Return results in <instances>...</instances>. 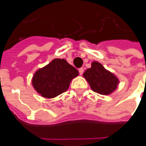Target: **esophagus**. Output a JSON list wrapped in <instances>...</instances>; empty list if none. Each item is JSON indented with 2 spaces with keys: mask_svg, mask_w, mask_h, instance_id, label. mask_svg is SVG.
<instances>
[{
  "mask_svg": "<svg viewBox=\"0 0 146 146\" xmlns=\"http://www.w3.org/2000/svg\"><path fill=\"white\" fill-rule=\"evenodd\" d=\"M79 73H80V75H82V74L84 73V68H83V67L79 69Z\"/></svg>",
  "mask_w": 146,
  "mask_h": 146,
  "instance_id": "34e87169",
  "label": "esophagus"
}]
</instances>
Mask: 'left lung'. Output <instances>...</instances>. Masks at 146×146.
<instances>
[{
	"label": "left lung",
	"mask_w": 146,
	"mask_h": 146,
	"mask_svg": "<svg viewBox=\"0 0 146 146\" xmlns=\"http://www.w3.org/2000/svg\"><path fill=\"white\" fill-rule=\"evenodd\" d=\"M84 77L95 93L102 95H108L114 92L119 84L117 77L106 70L98 62H93L92 66L84 73Z\"/></svg>",
	"instance_id": "obj_1"
}]
</instances>
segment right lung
Wrapping results in <instances>:
<instances>
[{"label":"right lung","mask_w":146,"mask_h":146,"mask_svg":"<svg viewBox=\"0 0 146 146\" xmlns=\"http://www.w3.org/2000/svg\"><path fill=\"white\" fill-rule=\"evenodd\" d=\"M78 75L79 71L65 59H53L35 73L32 84L44 98H55L66 92L71 80Z\"/></svg>","instance_id":"right-lung-1"}]
</instances>
